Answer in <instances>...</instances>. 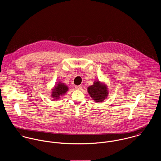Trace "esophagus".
<instances>
[{
	"label": "esophagus",
	"instance_id": "1",
	"mask_svg": "<svg viewBox=\"0 0 161 161\" xmlns=\"http://www.w3.org/2000/svg\"><path fill=\"white\" fill-rule=\"evenodd\" d=\"M81 88H82V86H80V85L75 86V89H81Z\"/></svg>",
	"mask_w": 161,
	"mask_h": 161
}]
</instances>
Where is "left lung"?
<instances>
[{"label":"left lung","instance_id":"obj_1","mask_svg":"<svg viewBox=\"0 0 161 161\" xmlns=\"http://www.w3.org/2000/svg\"><path fill=\"white\" fill-rule=\"evenodd\" d=\"M88 91L94 101L97 103L103 102L108 96L107 85L99 81H95L93 85L88 88Z\"/></svg>","mask_w":161,"mask_h":161}]
</instances>
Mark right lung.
Returning <instances> with one entry per match:
<instances>
[{"mask_svg": "<svg viewBox=\"0 0 161 161\" xmlns=\"http://www.w3.org/2000/svg\"><path fill=\"white\" fill-rule=\"evenodd\" d=\"M68 90L69 88L65 84L58 81V83L54 86V89L52 90L51 96L54 99H58L59 97H60V96L64 95Z\"/></svg>", "mask_w": 161, "mask_h": 161, "instance_id": "1", "label": "right lung"}]
</instances>
